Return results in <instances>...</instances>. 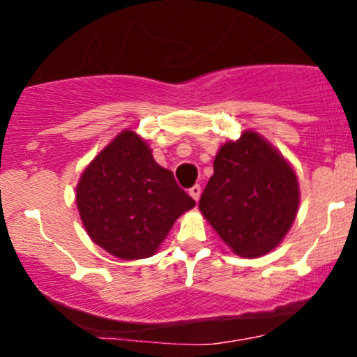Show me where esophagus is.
Listing matches in <instances>:
<instances>
[{
  "mask_svg": "<svg viewBox=\"0 0 357 357\" xmlns=\"http://www.w3.org/2000/svg\"><path fill=\"white\" fill-rule=\"evenodd\" d=\"M190 195L195 198V202H198L199 195H202V186H199V184H195V186L190 188Z\"/></svg>",
  "mask_w": 357,
  "mask_h": 357,
  "instance_id": "obj_1",
  "label": "esophagus"
}]
</instances>
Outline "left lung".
I'll list each match as a JSON object with an SVG mask.
<instances>
[{
	"label": "left lung",
	"instance_id": "8db88e82",
	"mask_svg": "<svg viewBox=\"0 0 357 357\" xmlns=\"http://www.w3.org/2000/svg\"><path fill=\"white\" fill-rule=\"evenodd\" d=\"M215 173L199 211L240 257H260L280 243L298 208L297 176L257 132L227 142L213 162Z\"/></svg>",
	"mask_w": 357,
	"mask_h": 357
}]
</instances>
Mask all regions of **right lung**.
<instances>
[{
    "mask_svg": "<svg viewBox=\"0 0 357 357\" xmlns=\"http://www.w3.org/2000/svg\"><path fill=\"white\" fill-rule=\"evenodd\" d=\"M77 206L99 247L122 260H137L154 255L195 199L154 161L137 134L124 130L84 171Z\"/></svg>",
    "mask_w": 357,
    "mask_h": 357,
    "instance_id": "obj_1",
    "label": "right lung"
}]
</instances>
